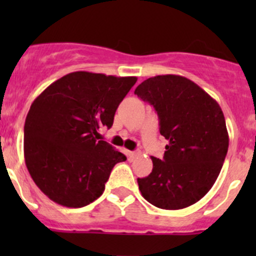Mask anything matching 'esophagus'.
<instances>
[{"instance_id": "34e87169", "label": "esophagus", "mask_w": 256, "mask_h": 256, "mask_svg": "<svg viewBox=\"0 0 256 256\" xmlns=\"http://www.w3.org/2000/svg\"><path fill=\"white\" fill-rule=\"evenodd\" d=\"M138 152H135V151H128V160H130V161H132L134 158H135V157H138Z\"/></svg>"}]
</instances>
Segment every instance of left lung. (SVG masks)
Here are the masks:
<instances>
[{
  "label": "left lung",
  "instance_id": "left-lung-1",
  "mask_svg": "<svg viewBox=\"0 0 256 256\" xmlns=\"http://www.w3.org/2000/svg\"><path fill=\"white\" fill-rule=\"evenodd\" d=\"M135 94L157 112L160 134L168 141L164 158L138 178L147 202L161 209L187 208L202 200L218 178L229 146L226 118L218 102L180 76L146 79Z\"/></svg>",
  "mask_w": 256,
  "mask_h": 256
}]
</instances>
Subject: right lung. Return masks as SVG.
I'll return each instance as SVG.
<instances>
[{"mask_svg": "<svg viewBox=\"0 0 256 256\" xmlns=\"http://www.w3.org/2000/svg\"><path fill=\"white\" fill-rule=\"evenodd\" d=\"M136 76L74 72L40 92L24 122V161L30 177L58 204L80 208L102 194L126 156L100 140Z\"/></svg>", "mask_w": 256, "mask_h": 256, "instance_id": "obj_1", "label": "right lung"}]
</instances>
